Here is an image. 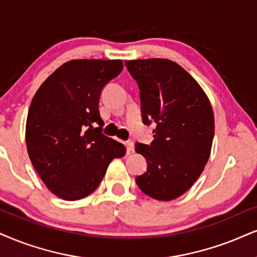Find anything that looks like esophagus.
Returning <instances> with one entry per match:
<instances>
[{
    "label": "esophagus",
    "instance_id": "34e87169",
    "mask_svg": "<svg viewBox=\"0 0 257 257\" xmlns=\"http://www.w3.org/2000/svg\"><path fill=\"white\" fill-rule=\"evenodd\" d=\"M126 147H127V150L130 151V153H132V151L135 150V145H134V142H132V141L126 142Z\"/></svg>",
    "mask_w": 257,
    "mask_h": 257
}]
</instances>
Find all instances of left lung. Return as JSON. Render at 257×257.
<instances>
[{
	"label": "left lung",
	"instance_id": "8db88e82",
	"mask_svg": "<svg viewBox=\"0 0 257 257\" xmlns=\"http://www.w3.org/2000/svg\"><path fill=\"white\" fill-rule=\"evenodd\" d=\"M125 65L141 90L143 122L156 123L151 144H136L148 163L136 182L156 200H173L191 188L210 157L214 136L210 100L198 82L169 59L126 61Z\"/></svg>",
	"mask_w": 257,
	"mask_h": 257
}]
</instances>
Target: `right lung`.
Instances as JSON below:
<instances>
[{
  "instance_id": "1",
  "label": "right lung",
  "mask_w": 257,
  "mask_h": 257,
  "mask_svg": "<svg viewBox=\"0 0 257 257\" xmlns=\"http://www.w3.org/2000/svg\"><path fill=\"white\" fill-rule=\"evenodd\" d=\"M121 61L74 59L46 78L32 100L26 122L28 156L47 188L80 200L102 181L121 143L104 136L99 112L103 87L122 70Z\"/></svg>"
}]
</instances>
